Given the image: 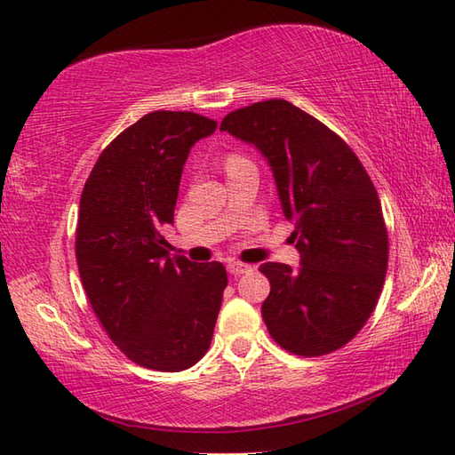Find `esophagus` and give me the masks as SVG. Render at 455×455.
<instances>
[{
	"instance_id": "obj_1",
	"label": "esophagus",
	"mask_w": 455,
	"mask_h": 455,
	"mask_svg": "<svg viewBox=\"0 0 455 455\" xmlns=\"http://www.w3.org/2000/svg\"><path fill=\"white\" fill-rule=\"evenodd\" d=\"M227 269H228V274H233V275H243V274H248L250 269H252V266L243 264V262H228Z\"/></svg>"
}]
</instances>
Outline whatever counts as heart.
<instances>
[{
	"mask_svg": "<svg viewBox=\"0 0 455 455\" xmlns=\"http://www.w3.org/2000/svg\"><path fill=\"white\" fill-rule=\"evenodd\" d=\"M244 162H248V160H244L243 156H238V154H228V156H227V170L235 168V166H238V164H244Z\"/></svg>",
	"mask_w": 455,
	"mask_h": 455,
	"instance_id": "1",
	"label": "heart"
}]
</instances>
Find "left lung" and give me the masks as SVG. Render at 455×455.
Segmentation results:
<instances>
[{
    "instance_id": "obj_1",
    "label": "left lung",
    "mask_w": 455,
    "mask_h": 455,
    "mask_svg": "<svg viewBox=\"0 0 455 455\" xmlns=\"http://www.w3.org/2000/svg\"><path fill=\"white\" fill-rule=\"evenodd\" d=\"M220 131L254 144L272 166L301 266L267 262L262 316L297 355H324L362 331L381 295L389 236L379 197L354 150L285 100L230 111Z\"/></svg>"
}]
</instances>
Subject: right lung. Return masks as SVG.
Returning a JSON list of instances; mask_svg holds the SVG:
<instances>
[{
  "mask_svg": "<svg viewBox=\"0 0 455 455\" xmlns=\"http://www.w3.org/2000/svg\"><path fill=\"white\" fill-rule=\"evenodd\" d=\"M215 129L191 111L144 115L100 154L80 197L76 259L85 295L113 344L148 370H188L215 331L225 266L170 258L162 236L189 150Z\"/></svg>",
  "mask_w": 455,
  "mask_h": 455,
  "instance_id": "obj_1",
  "label": "right lung"
}]
</instances>
